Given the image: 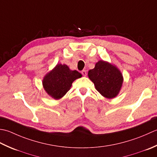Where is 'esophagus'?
Listing matches in <instances>:
<instances>
[{
  "instance_id": "obj_1",
  "label": "esophagus",
  "mask_w": 157,
  "mask_h": 157,
  "mask_svg": "<svg viewBox=\"0 0 157 157\" xmlns=\"http://www.w3.org/2000/svg\"><path fill=\"white\" fill-rule=\"evenodd\" d=\"M81 74L82 75V76H87V71H86L85 70H83L81 71Z\"/></svg>"
}]
</instances>
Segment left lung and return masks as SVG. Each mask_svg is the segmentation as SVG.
<instances>
[{
    "label": "left lung",
    "instance_id": "left-lung-1",
    "mask_svg": "<svg viewBox=\"0 0 157 157\" xmlns=\"http://www.w3.org/2000/svg\"><path fill=\"white\" fill-rule=\"evenodd\" d=\"M88 76L94 83L96 90L108 99L117 96L123 82V76L119 69L104 60L98 61L95 68L89 70Z\"/></svg>",
    "mask_w": 157,
    "mask_h": 157
}]
</instances>
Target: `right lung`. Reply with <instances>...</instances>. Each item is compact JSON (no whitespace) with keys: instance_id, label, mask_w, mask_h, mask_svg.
Here are the masks:
<instances>
[{"instance_id":"obj_1","label":"right lung","mask_w":157,"mask_h":157,"mask_svg":"<svg viewBox=\"0 0 157 157\" xmlns=\"http://www.w3.org/2000/svg\"><path fill=\"white\" fill-rule=\"evenodd\" d=\"M81 77L82 75L76 70H70L66 64L57 63L44 76L43 87L50 97L59 100L70 90L72 82Z\"/></svg>"}]
</instances>
